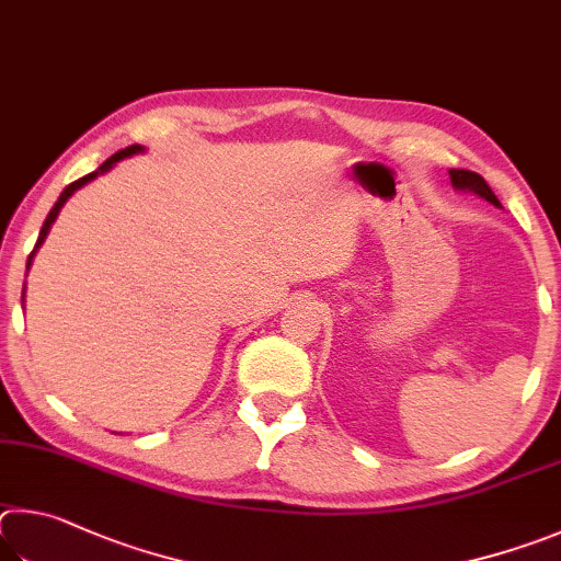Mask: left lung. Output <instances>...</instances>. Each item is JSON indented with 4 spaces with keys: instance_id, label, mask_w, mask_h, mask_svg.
Returning <instances> with one entry per match:
<instances>
[{
    "instance_id": "obj_1",
    "label": "left lung",
    "mask_w": 561,
    "mask_h": 561,
    "mask_svg": "<svg viewBox=\"0 0 561 561\" xmlns=\"http://www.w3.org/2000/svg\"><path fill=\"white\" fill-rule=\"evenodd\" d=\"M448 174H450V184H454V190L473 192V194L480 196V199H485L493 206H503L497 202V196L493 194V190H490L488 182L480 174L470 172V170H448Z\"/></svg>"
}]
</instances>
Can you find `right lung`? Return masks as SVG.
<instances>
[{"mask_svg": "<svg viewBox=\"0 0 561 561\" xmlns=\"http://www.w3.org/2000/svg\"><path fill=\"white\" fill-rule=\"evenodd\" d=\"M140 152H145V147L142 145H130V147H125V150H121V152H115L113 157H107V160L98 167L95 172H91V174H85V176H81V180H76L73 184H68L66 190L61 192V196H58V202L54 204V209L48 211V216H46V221H44V226H42V231H38V239H36V245H34V251L28 253V261H26V271L32 268V261H34V255H36V251L42 249V243H44V239L48 236V231H51V224L56 221V216H58V211L64 209V204L71 199L73 196V192H78L81 190V186H85L88 182H93L95 176H101V174H105V172H111L113 167L121 162V160H125V157H133V154H140ZM24 288H26V283H24ZM24 300V298H22Z\"/></svg>", "mask_w": 561, "mask_h": 561, "instance_id": "obj_1", "label": "right lung"}]
</instances>
